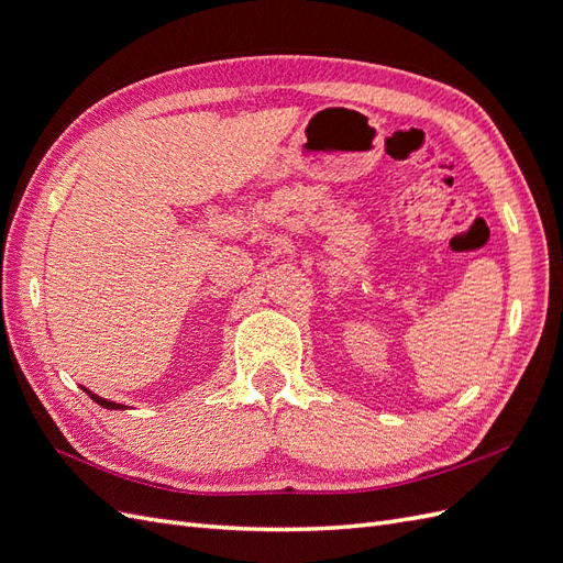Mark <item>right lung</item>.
Returning <instances> with one entry per match:
<instances>
[{"label": "right lung", "mask_w": 563, "mask_h": 563, "mask_svg": "<svg viewBox=\"0 0 563 563\" xmlns=\"http://www.w3.org/2000/svg\"><path fill=\"white\" fill-rule=\"evenodd\" d=\"M84 391H87V395L96 401V404H100V406H103V408H114V411H117V408H126L124 404H114V401H108V399H103V397H98V395H93V391H89L87 387H84Z\"/></svg>", "instance_id": "right-lung-1"}]
</instances>
